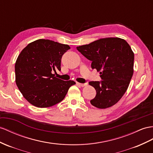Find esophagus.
<instances>
[{
	"label": "esophagus",
	"instance_id": "1",
	"mask_svg": "<svg viewBox=\"0 0 153 153\" xmlns=\"http://www.w3.org/2000/svg\"><path fill=\"white\" fill-rule=\"evenodd\" d=\"M77 85L80 86V87H85L87 85V83H77Z\"/></svg>",
	"mask_w": 153,
	"mask_h": 153
}]
</instances>
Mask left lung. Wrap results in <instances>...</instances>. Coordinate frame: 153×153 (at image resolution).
I'll list each match as a JSON object with an SVG mask.
<instances>
[{
  "label": "left lung",
  "instance_id": "obj_1",
  "mask_svg": "<svg viewBox=\"0 0 153 153\" xmlns=\"http://www.w3.org/2000/svg\"><path fill=\"white\" fill-rule=\"evenodd\" d=\"M76 48L92 61V68L100 72L102 79L88 83L96 91L91 103L99 108L115 105L126 92L134 72V56L131 46L124 39L108 37Z\"/></svg>",
  "mask_w": 153,
  "mask_h": 153
}]
</instances>
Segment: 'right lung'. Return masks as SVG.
Returning a JSON list of instances; mask_svg holds the SVG:
<instances>
[{
	"label": "right lung",
	"mask_w": 153,
	"mask_h": 153,
	"mask_svg": "<svg viewBox=\"0 0 153 153\" xmlns=\"http://www.w3.org/2000/svg\"><path fill=\"white\" fill-rule=\"evenodd\" d=\"M68 45L38 39L22 50L15 62V82L25 98L37 107L46 108L61 102L74 81H63L52 73L61 70L62 55Z\"/></svg>",
	"instance_id": "add662e5"
}]
</instances>
